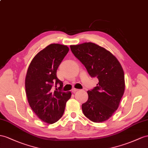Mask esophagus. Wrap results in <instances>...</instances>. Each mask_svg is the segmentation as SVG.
I'll list each match as a JSON object with an SVG mask.
<instances>
[{
    "label": "esophagus",
    "instance_id": "esophagus-1",
    "mask_svg": "<svg viewBox=\"0 0 148 148\" xmlns=\"http://www.w3.org/2000/svg\"><path fill=\"white\" fill-rule=\"evenodd\" d=\"M78 90H79V89H75V88H74V89H72V92H73V93H75V92L77 91Z\"/></svg>",
    "mask_w": 148,
    "mask_h": 148
}]
</instances>
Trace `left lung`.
<instances>
[{
	"label": "left lung",
	"mask_w": 148,
	"mask_h": 148,
	"mask_svg": "<svg viewBox=\"0 0 148 148\" xmlns=\"http://www.w3.org/2000/svg\"><path fill=\"white\" fill-rule=\"evenodd\" d=\"M72 52L99 82L88 90V100L82 104L86 117L92 122L108 120L118 108L125 89L124 74L116 57L94 43L70 45Z\"/></svg>",
	"instance_id": "8db88e82"
}]
</instances>
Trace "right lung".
I'll return each mask as SVG.
<instances>
[{
    "label": "right lung",
    "instance_id": "1",
    "mask_svg": "<svg viewBox=\"0 0 148 148\" xmlns=\"http://www.w3.org/2000/svg\"><path fill=\"white\" fill-rule=\"evenodd\" d=\"M67 45L51 44L33 58L26 74L25 87L27 101L39 118L48 124L57 122L63 115L71 92H62L63 83L57 77V70L69 52ZM55 83L60 92L52 91ZM56 90H58L56 89Z\"/></svg>",
    "mask_w": 148,
    "mask_h": 148
}]
</instances>
